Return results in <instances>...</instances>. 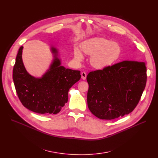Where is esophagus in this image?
Listing matches in <instances>:
<instances>
[{"label": "esophagus", "instance_id": "1", "mask_svg": "<svg viewBox=\"0 0 158 158\" xmlns=\"http://www.w3.org/2000/svg\"><path fill=\"white\" fill-rule=\"evenodd\" d=\"M86 76H87L86 73H85V72L81 73V77H82V79L83 80H85V79H86Z\"/></svg>", "mask_w": 158, "mask_h": 158}]
</instances>
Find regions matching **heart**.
Returning <instances> with one entry per match:
<instances>
[{
  "instance_id": "obj_1",
  "label": "heart",
  "mask_w": 158,
  "mask_h": 158,
  "mask_svg": "<svg viewBox=\"0 0 158 158\" xmlns=\"http://www.w3.org/2000/svg\"><path fill=\"white\" fill-rule=\"evenodd\" d=\"M81 49L83 53L91 56V65L99 70L113 65L119 59L122 52L119 44L102 37H94L84 41L81 44ZM81 52L79 48H74V54L77 61L84 59Z\"/></svg>"
}]
</instances>
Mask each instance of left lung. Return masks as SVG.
<instances>
[{"mask_svg": "<svg viewBox=\"0 0 158 158\" xmlns=\"http://www.w3.org/2000/svg\"><path fill=\"white\" fill-rule=\"evenodd\" d=\"M147 80L144 62L124 60L102 70L90 72L87 106L101 119L129 114L138 104Z\"/></svg>", "mask_w": 158, "mask_h": 158, "instance_id": "left-lung-1", "label": "left lung"}]
</instances>
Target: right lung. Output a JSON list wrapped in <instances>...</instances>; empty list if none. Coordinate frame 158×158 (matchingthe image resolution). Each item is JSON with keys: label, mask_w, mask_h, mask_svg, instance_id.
<instances>
[{"label": "right lung", "mask_w": 158, "mask_h": 158, "mask_svg": "<svg viewBox=\"0 0 158 158\" xmlns=\"http://www.w3.org/2000/svg\"><path fill=\"white\" fill-rule=\"evenodd\" d=\"M23 46L18 51L13 69V81L17 96L25 107L40 114H56L68 101L69 89L81 79L79 71L61 65L59 50L52 46L53 60L41 77L31 76L22 61Z\"/></svg>", "instance_id": "1"}]
</instances>
